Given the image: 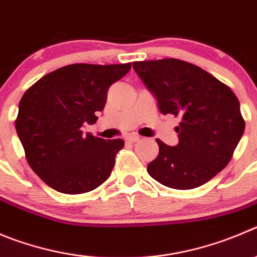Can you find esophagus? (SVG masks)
Returning a JSON list of instances; mask_svg holds the SVG:
<instances>
[{
    "instance_id": "34e87169",
    "label": "esophagus",
    "mask_w": 257,
    "mask_h": 257,
    "mask_svg": "<svg viewBox=\"0 0 257 257\" xmlns=\"http://www.w3.org/2000/svg\"><path fill=\"white\" fill-rule=\"evenodd\" d=\"M125 140L128 141V142L134 143V142H137V141H140V140H141V137H140V136H137V134H129V136H126Z\"/></svg>"
}]
</instances>
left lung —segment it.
I'll use <instances>...</instances> for the list:
<instances>
[{"instance_id": "left-lung-1", "label": "left lung", "mask_w": 257, "mask_h": 257, "mask_svg": "<svg viewBox=\"0 0 257 257\" xmlns=\"http://www.w3.org/2000/svg\"><path fill=\"white\" fill-rule=\"evenodd\" d=\"M133 68L160 111L181 117L175 128L177 146L156 140L160 152L148 174L177 190L204 185L228 165L244 132L237 96L207 71L180 59L133 62Z\"/></svg>"}]
</instances>
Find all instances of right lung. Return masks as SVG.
<instances>
[{
    "mask_svg": "<svg viewBox=\"0 0 257 257\" xmlns=\"http://www.w3.org/2000/svg\"><path fill=\"white\" fill-rule=\"evenodd\" d=\"M131 63H76L45 74L29 87L15 120L29 166L54 190L83 194L109 179L123 140L105 141L82 134L97 120L107 90L131 69Z\"/></svg>",
    "mask_w": 257,
    "mask_h": 257,
    "instance_id": "obj_1",
    "label": "right lung"
}]
</instances>
